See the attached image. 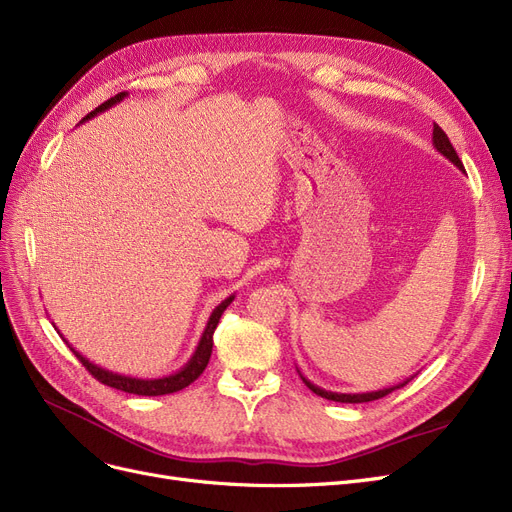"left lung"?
I'll list each match as a JSON object with an SVG mask.
<instances>
[{"label":"left lung","instance_id":"left-lung-1","mask_svg":"<svg viewBox=\"0 0 512 512\" xmlns=\"http://www.w3.org/2000/svg\"><path fill=\"white\" fill-rule=\"evenodd\" d=\"M433 144H435V148L443 154V157L450 159L458 169H464V167H462V161L458 159V154H456V150H454V146H452V142H450L448 136H446V131H443L437 123H433ZM301 379H303V383H305L311 391H314L316 395H320V397H324V399H332V402H341V404H364V402H374V399H381V397L389 395L391 391H395V389H399V387H404V385L408 383V381H404V383H399V385H395V387L381 389V391H370V393H332V391H324V389L316 387L314 383H309L303 374H301Z\"/></svg>","mask_w":512,"mask_h":512}]
</instances>
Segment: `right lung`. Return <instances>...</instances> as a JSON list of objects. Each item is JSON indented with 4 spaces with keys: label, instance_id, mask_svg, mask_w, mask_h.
<instances>
[{
    "label": "right lung",
    "instance_id": "add662e5",
    "mask_svg": "<svg viewBox=\"0 0 512 512\" xmlns=\"http://www.w3.org/2000/svg\"><path fill=\"white\" fill-rule=\"evenodd\" d=\"M125 96H127V94L121 92V94H117L115 98L106 100L104 104H100L98 108H94L90 115L83 117L81 123L87 121V119L96 117L98 113H104L106 108L115 106V104L121 102ZM232 301H234V295H230L228 299H224V301H221V303L213 309V314H211V318H209V322H207V328H205V332H203L201 341H198V347H196L194 355L190 358V362H188L182 370H177L175 374L163 376V379H133V376H125V374H117V372L104 370V368L92 364L87 358H83V355H81L79 351H75L69 343H66V345L71 347V351L77 355V360L85 366V370L90 372V374L94 376V379L100 381L102 385H108V387L125 391V393H133V395H167V393H175V391H182V389L188 387L190 383H194V381L198 379V376L203 374V370L207 368L209 358H211V351H213V332H215V328H217V324H219L221 314H224L226 307H228ZM60 337H62V335H60ZM64 341H66V339H64Z\"/></svg>",
    "mask_w": 512,
    "mask_h": 512
}]
</instances>
